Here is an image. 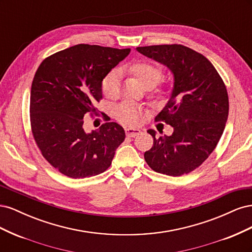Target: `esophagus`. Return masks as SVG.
<instances>
[{
  "mask_svg": "<svg viewBox=\"0 0 252 252\" xmlns=\"http://www.w3.org/2000/svg\"><path fill=\"white\" fill-rule=\"evenodd\" d=\"M141 130L138 128H127L126 129V135L127 136H135L140 134Z\"/></svg>",
  "mask_w": 252,
  "mask_h": 252,
  "instance_id": "1",
  "label": "esophagus"
}]
</instances>
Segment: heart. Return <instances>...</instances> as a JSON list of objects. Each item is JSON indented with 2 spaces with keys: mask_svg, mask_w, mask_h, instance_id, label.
Wrapping results in <instances>:
<instances>
[{
  "mask_svg": "<svg viewBox=\"0 0 252 252\" xmlns=\"http://www.w3.org/2000/svg\"><path fill=\"white\" fill-rule=\"evenodd\" d=\"M124 70L134 75L141 86L145 89L154 87L161 78V68L148 61H136L128 65ZM102 90L105 95L109 97L116 96L119 91V73L117 70L110 71L102 82ZM117 118L128 125H134L140 120V109L133 104L125 102L116 111Z\"/></svg>",
  "mask_w": 252,
  "mask_h": 252,
  "instance_id": "b5f03b06",
  "label": "heart"
}]
</instances>
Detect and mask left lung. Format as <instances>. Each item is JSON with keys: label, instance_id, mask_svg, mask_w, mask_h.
I'll list each match as a JSON object with an SVG mask.
<instances>
[{"label": "left lung", "instance_id": "obj_1", "mask_svg": "<svg viewBox=\"0 0 252 252\" xmlns=\"http://www.w3.org/2000/svg\"><path fill=\"white\" fill-rule=\"evenodd\" d=\"M140 53L166 66L173 75L168 102L157 116L173 128L171 135L156 138L144 154L152 170L180 177L199 167L215 150L229 110L228 94L216 68L201 53L183 45L136 47Z\"/></svg>", "mask_w": 252, "mask_h": 252}]
</instances>
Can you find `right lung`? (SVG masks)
<instances>
[{
	"instance_id": "right-lung-1",
	"label": "right lung",
	"mask_w": 252,
	"mask_h": 252,
	"mask_svg": "<svg viewBox=\"0 0 252 252\" xmlns=\"http://www.w3.org/2000/svg\"><path fill=\"white\" fill-rule=\"evenodd\" d=\"M130 49L79 44L45 59L30 91V122L43 157L72 179L94 177L111 165L125 140L114 122L84 130V116L94 112L102 82Z\"/></svg>"
}]
</instances>
